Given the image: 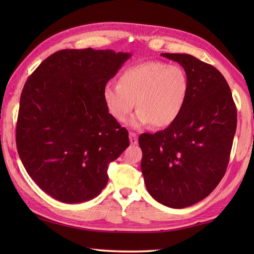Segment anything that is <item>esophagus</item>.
Here are the masks:
<instances>
[{
    "mask_svg": "<svg viewBox=\"0 0 254 254\" xmlns=\"http://www.w3.org/2000/svg\"><path fill=\"white\" fill-rule=\"evenodd\" d=\"M128 136H130V143L132 145H136L138 139H137V134L134 133V132H130V134H128Z\"/></svg>",
    "mask_w": 254,
    "mask_h": 254,
    "instance_id": "esophagus-1",
    "label": "esophagus"
}]
</instances>
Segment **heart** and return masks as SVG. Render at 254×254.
Masks as SVG:
<instances>
[{
  "label": "heart",
  "mask_w": 254,
  "mask_h": 254,
  "mask_svg": "<svg viewBox=\"0 0 254 254\" xmlns=\"http://www.w3.org/2000/svg\"><path fill=\"white\" fill-rule=\"evenodd\" d=\"M190 95V79L185 68L163 61H145L124 68L119 83H108L104 100L110 115L124 122L138 109L130 126L138 127L153 122L156 127L171 126L180 117Z\"/></svg>",
  "instance_id": "heart-1"
}]
</instances>
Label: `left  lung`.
<instances>
[{"label": "left lung", "instance_id": "obj_1", "mask_svg": "<svg viewBox=\"0 0 254 254\" xmlns=\"http://www.w3.org/2000/svg\"><path fill=\"white\" fill-rule=\"evenodd\" d=\"M183 66L190 95L180 117L163 131L138 137L148 193L172 208L208 196L227 169L237 127L228 83L217 68L185 53H163Z\"/></svg>", "mask_w": 254, "mask_h": 254}]
</instances>
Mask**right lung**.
Masks as SVG:
<instances>
[{"label": "right lung", "mask_w": 254, "mask_h": 254, "mask_svg": "<svg viewBox=\"0 0 254 254\" xmlns=\"http://www.w3.org/2000/svg\"><path fill=\"white\" fill-rule=\"evenodd\" d=\"M130 53L65 49L40 63L20 95L16 146L26 171L58 201L82 203L108 182L130 141L108 112L104 88Z\"/></svg>", "instance_id": "1"}]
</instances>
